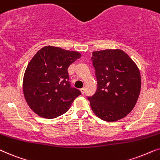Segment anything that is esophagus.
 Wrapping results in <instances>:
<instances>
[{"label": "esophagus", "instance_id": "1", "mask_svg": "<svg viewBox=\"0 0 160 160\" xmlns=\"http://www.w3.org/2000/svg\"><path fill=\"white\" fill-rule=\"evenodd\" d=\"M80 91H81V93H82V94H84V93H85V88H80Z\"/></svg>", "mask_w": 160, "mask_h": 160}]
</instances>
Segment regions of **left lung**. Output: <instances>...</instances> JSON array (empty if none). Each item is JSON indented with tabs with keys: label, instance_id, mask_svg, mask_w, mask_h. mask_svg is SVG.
Masks as SVG:
<instances>
[{
	"label": "left lung",
	"instance_id": "1",
	"mask_svg": "<svg viewBox=\"0 0 160 160\" xmlns=\"http://www.w3.org/2000/svg\"><path fill=\"white\" fill-rule=\"evenodd\" d=\"M97 89L88 97L91 110L102 120L112 122L124 118L139 97L141 78L139 69L123 50L92 52Z\"/></svg>",
	"mask_w": 160,
	"mask_h": 160
}]
</instances>
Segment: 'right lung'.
<instances>
[{"instance_id": "add662e5", "label": "right lung", "mask_w": 160, "mask_h": 160, "mask_svg": "<svg viewBox=\"0 0 160 160\" xmlns=\"http://www.w3.org/2000/svg\"><path fill=\"white\" fill-rule=\"evenodd\" d=\"M81 57L76 51L45 46L30 61L23 78L28 105L38 116L55 118L64 114L80 91L71 87L68 67Z\"/></svg>"}]
</instances>
